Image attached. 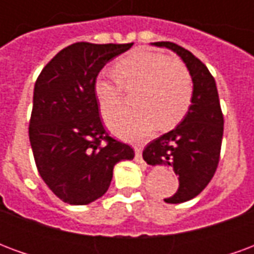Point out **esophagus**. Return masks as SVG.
Instances as JSON below:
<instances>
[{
  "label": "esophagus",
  "instance_id": "1",
  "mask_svg": "<svg viewBox=\"0 0 254 254\" xmlns=\"http://www.w3.org/2000/svg\"><path fill=\"white\" fill-rule=\"evenodd\" d=\"M134 160L140 163L141 166H147L145 165V162H144L143 156H141V148L140 147H134Z\"/></svg>",
  "mask_w": 254,
  "mask_h": 254
}]
</instances>
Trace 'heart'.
I'll list each match as a JSON object with an SVG mask.
<instances>
[{
	"label": "heart",
	"mask_w": 254,
	"mask_h": 254,
	"mask_svg": "<svg viewBox=\"0 0 254 254\" xmlns=\"http://www.w3.org/2000/svg\"><path fill=\"white\" fill-rule=\"evenodd\" d=\"M132 97L134 111L107 120L110 130L125 140L148 137L154 129H170L187 117L193 99L189 69L166 54L137 50L122 57L116 72H102L95 81V96L103 117L121 107L125 91Z\"/></svg>",
	"instance_id": "b5f03b06"
}]
</instances>
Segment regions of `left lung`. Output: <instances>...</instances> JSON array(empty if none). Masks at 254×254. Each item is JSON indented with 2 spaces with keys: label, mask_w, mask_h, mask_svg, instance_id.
<instances>
[{
  "label": "left lung",
  "mask_w": 254,
  "mask_h": 254,
  "mask_svg": "<svg viewBox=\"0 0 254 254\" xmlns=\"http://www.w3.org/2000/svg\"><path fill=\"white\" fill-rule=\"evenodd\" d=\"M154 45L176 52L193 80V99L184 121L176 129L147 144L143 151L148 165L170 166L180 177L176 194L165 198L166 202L178 204L200 194L218 169L223 113L215 78L198 58L173 42H155Z\"/></svg>",
  "instance_id": "1"
}]
</instances>
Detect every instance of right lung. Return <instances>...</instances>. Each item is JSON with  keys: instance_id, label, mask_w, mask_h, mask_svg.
I'll return each mask as SVG.
<instances>
[{"instance_id": "right-lung-1", "label": "right lung", "mask_w": 254, "mask_h": 254, "mask_svg": "<svg viewBox=\"0 0 254 254\" xmlns=\"http://www.w3.org/2000/svg\"><path fill=\"white\" fill-rule=\"evenodd\" d=\"M132 45L73 43L57 53L36 78L31 148L42 180L64 202L95 201L110 187L114 166L134 158L130 145L109 136L95 96L102 67Z\"/></svg>"}]
</instances>
